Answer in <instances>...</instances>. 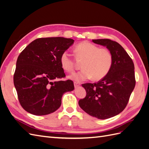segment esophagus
I'll return each instance as SVG.
<instances>
[{
    "mask_svg": "<svg viewBox=\"0 0 149 149\" xmlns=\"http://www.w3.org/2000/svg\"><path fill=\"white\" fill-rule=\"evenodd\" d=\"M74 87H75V88H76L79 87L81 84H80V83H78V82H74Z\"/></svg>",
    "mask_w": 149,
    "mask_h": 149,
    "instance_id": "esophagus-1",
    "label": "esophagus"
}]
</instances>
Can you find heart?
Returning <instances> with one entry per match:
<instances>
[{"mask_svg": "<svg viewBox=\"0 0 149 149\" xmlns=\"http://www.w3.org/2000/svg\"><path fill=\"white\" fill-rule=\"evenodd\" d=\"M78 58H84L81 65L83 70L74 73L69 78L75 81L81 82L93 77L94 80H100L107 74L111 70L113 56L107 48H99L89 42H83L75 48ZM62 68L67 72L74 69V62L68 51L61 53L60 58Z\"/></svg>", "mask_w": 149, "mask_h": 149, "instance_id": "obj_1", "label": "heart"}]
</instances>
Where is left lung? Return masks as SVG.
Wrapping results in <instances>:
<instances>
[{
	"label": "left lung",
	"mask_w": 149,
	"mask_h": 149,
	"mask_svg": "<svg viewBox=\"0 0 149 149\" xmlns=\"http://www.w3.org/2000/svg\"><path fill=\"white\" fill-rule=\"evenodd\" d=\"M93 42L109 49L112 64L109 73L97 83L82 84L86 96L78 104L89 115L106 119L119 114L127 106L136 85L134 65L118 42L109 39L93 40Z\"/></svg>",
	"instance_id": "left-lung-1"
}]
</instances>
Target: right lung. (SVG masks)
I'll use <instances>...</instances> for the list:
<instances>
[{
  "instance_id": "1",
  "label": "right lung",
  "mask_w": 149,
  "mask_h": 149,
  "mask_svg": "<svg viewBox=\"0 0 149 149\" xmlns=\"http://www.w3.org/2000/svg\"><path fill=\"white\" fill-rule=\"evenodd\" d=\"M74 42L63 37L37 38L20 53L13 83L26 111L36 116L52 113L60 107L63 94L74 89L73 81H56L66 76L60 58Z\"/></svg>"
}]
</instances>
